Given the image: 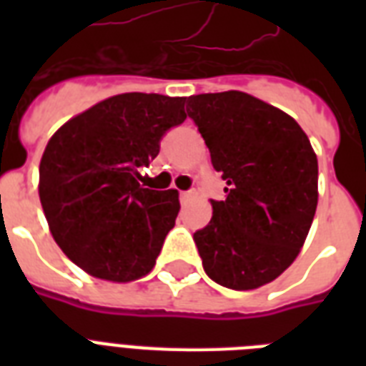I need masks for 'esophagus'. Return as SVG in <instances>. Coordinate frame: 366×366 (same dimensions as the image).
<instances>
[{
	"mask_svg": "<svg viewBox=\"0 0 366 366\" xmlns=\"http://www.w3.org/2000/svg\"><path fill=\"white\" fill-rule=\"evenodd\" d=\"M192 197H194V192H180V203L182 205H186Z\"/></svg>",
	"mask_w": 366,
	"mask_h": 366,
	"instance_id": "34e87169",
	"label": "esophagus"
}]
</instances>
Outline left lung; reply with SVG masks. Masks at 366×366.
Segmentation results:
<instances>
[{
	"instance_id": "obj_1",
	"label": "left lung",
	"mask_w": 366,
	"mask_h": 366,
	"mask_svg": "<svg viewBox=\"0 0 366 366\" xmlns=\"http://www.w3.org/2000/svg\"><path fill=\"white\" fill-rule=\"evenodd\" d=\"M188 116L228 197L195 232L207 275L234 290L272 283L296 260L317 209V155L283 110L241 91L189 97Z\"/></svg>"
}]
</instances>
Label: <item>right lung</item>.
<instances>
[{
    "mask_svg": "<svg viewBox=\"0 0 366 366\" xmlns=\"http://www.w3.org/2000/svg\"><path fill=\"white\" fill-rule=\"evenodd\" d=\"M184 97L123 93L71 117L39 161V201L62 252L93 277L129 283L155 266L180 211L177 189L140 186L138 167L186 119Z\"/></svg>",
    "mask_w": 366,
    "mask_h": 366,
    "instance_id": "add662e5",
    "label": "right lung"
}]
</instances>
